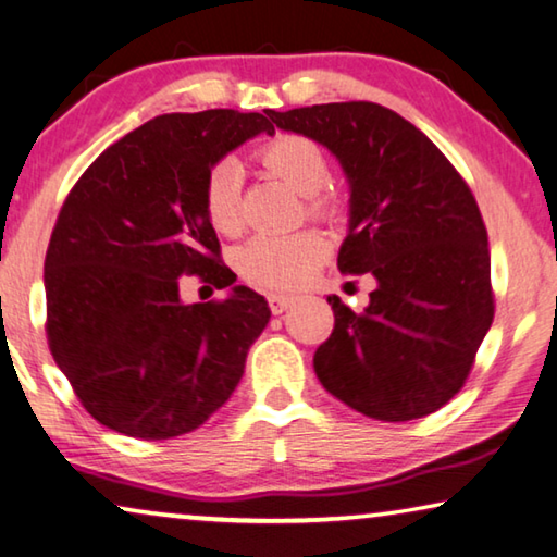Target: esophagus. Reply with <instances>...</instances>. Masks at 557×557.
I'll return each instance as SVG.
<instances>
[{"label":"esophagus","instance_id":"34e87169","mask_svg":"<svg viewBox=\"0 0 557 557\" xmlns=\"http://www.w3.org/2000/svg\"><path fill=\"white\" fill-rule=\"evenodd\" d=\"M294 296H284V294H271L269 296V308L273 315H281L284 311H288L290 306H294Z\"/></svg>","mask_w":557,"mask_h":557}]
</instances>
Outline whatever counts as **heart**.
I'll use <instances>...</instances> for the list:
<instances>
[{
  "instance_id": "b5f03b06",
  "label": "heart",
  "mask_w": 557,
  "mask_h": 557,
  "mask_svg": "<svg viewBox=\"0 0 557 557\" xmlns=\"http://www.w3.org/2000/svg\"><path fill=\"white\" fill-rule=\"evenodd\" d=\"M259 158L273 175L306 197L311 216H335L341 199L325 193L327 154L306 135L284 133L261 145ZM242 170L234 160L212 168L205 182V214L219 234H236L242 226ZM325 239L315 232L257 234L234 253V263L244 278L267 288H294L311 276L325 259Z\"/></svg>"
}]
</instances>
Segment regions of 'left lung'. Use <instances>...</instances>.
<instances>
[{
	"label": "left lung",
	"mask_w": 557,
	"mask_h": 557,
	"mask_svg": "<svg viewBox=\"0 0 557 557\" xmlns=\"http://www.w3.org/2000/svg\"><path fill=\"white\" fill-rule=\"evenodd\" d=\"M271 121L338 158L350 185L338 269L377 281L362 313L327 296L335 327L313 355L318 380L380 422L436 412L463 387L494 321L488 236L469 185L385 106L323 103Z\"/></svg>",
	"instance_id": "left-lung-1"
}]
</instances>
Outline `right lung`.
Wrapping results in <instances>:
<instances>
[{
  "instance_id": "1",
  "label": "right lung",
  "mask_w": 557,
  "mask_h": 557,
  "mask_svg": "<svg viewBox=\"0 0 557 557\" xmlns=\"http://www.w3.org/2000/svg\"><path fill=\"white\" fill-rule=\"evenodd\" d=\"M269 117L230 108L152 117L100 152L63 202L44 261L47 338L108 430L148 442L187 434L239 385L269 304L233 286L222 301L182 305L178 278L236 281L219 263L205 182L226 152L273 135Z\"/></svg>"
}]
</instances>
